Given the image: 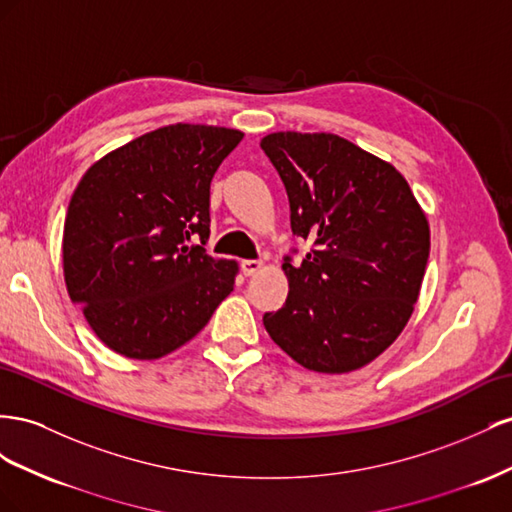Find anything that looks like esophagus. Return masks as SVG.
I'll list each match as a JSON object with an SVG mask.
<instances>
[{"instance_id":"esophagus-1","label":"esophagus","mask_w":512,"mask_h":512,"mask_svg":"<svg viewBox=\"0 0 512 512\" xmlns=\"http://www.w3.org/2000/svg\"><path fill=\"white\" fill-rule=\"evenodd\" d=\"M240 268H242L244 276H253L255 272H259L261 268H264V264H261V259H244L242 264H240Z\"/></svg>"}]
</instances>
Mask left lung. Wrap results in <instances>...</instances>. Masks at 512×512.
<instances>
[{"instance_id":"obj_1","label":"left lung","mask_w":512,"mask_h":512,"mask_svg":"<svg viewBox=\"0 0 512 512\" xmlns=\"http://www.w3.org/2000/svg\"><path fill=\"white\" fill-rule=\"evenodd\" d=\"M289 197L291 231L313 240L285 257L289 294L264 315L272 341L304 369L349 373L375 360L412 317L429 259V223L386 160L330 133L261 139Z\"/></svg>"}]
</instances>
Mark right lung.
<instances>
[{
  "label": "right lung",
  "mask_w": 512,
  "mask_h": 512,
  "mask_svg": "<svg viewBox=\"0 0 512 512\" xmlns=\"http://www.w3.org/2000/svg\"><path fill=\"white\" fill-rule=\"evenodd\" d=\"M240 130L171 124L102 156L72 193L64 279L96 337L154 360L191 341L236 283L206 253L210 182Z\"/></svg>",
  "instance_id": "1"
}]
</instances>
